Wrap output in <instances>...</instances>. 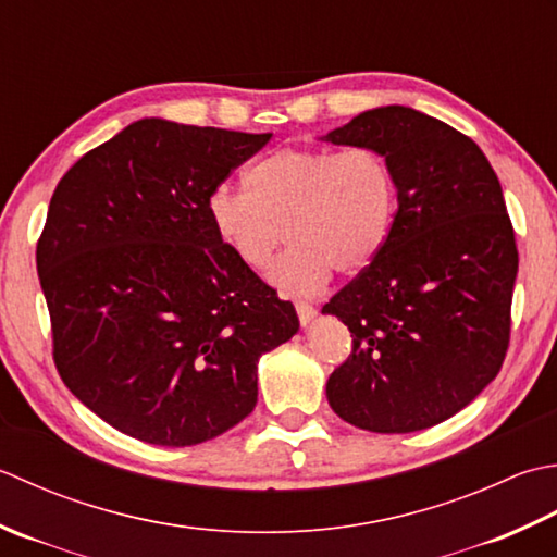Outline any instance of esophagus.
Returning a JSON list of instances; mask_svg holds the SVG:
<instances>
[{
    "label": "esophagus",
    "instance_id": "esophagus-1",
    "mask_svg": "<svg viewBox=\"0 0 557 557\" xmlns=\"http://www.w3.org/2000/svg\"><path fill=\"white\" fill-rule=\"evenodd\" d=\"M295 312H298V320L305 326V324H310L314 320L317 308H314V305H310V302H295Z\"/></svg>",
    "mask_w": 557,
    "mask_h": 557
}]
</instances>
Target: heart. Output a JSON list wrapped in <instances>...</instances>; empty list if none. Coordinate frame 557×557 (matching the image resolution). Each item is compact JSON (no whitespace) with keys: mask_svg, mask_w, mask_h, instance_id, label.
I'll return each instance as SVG.
<instances>
[{"mask_svg":"<svg viewBox=\"0 0 557 557\" xmlns=\"http://www.w3.org/2000/svg\"><path fill=\"white\" fill-rule=\"evenodd\" d=\"M245 187H215L209 221L252 271L271 264L286 231L290 247L269 274L286 293L312 295L334 269L360 274L389 240L396 180L387 158L370 146L271 151L247 168Z\"/></svg>","mask_w":557,"mask_h":557,"instance_id":"heart-1","label":"heart"}]
</instances>
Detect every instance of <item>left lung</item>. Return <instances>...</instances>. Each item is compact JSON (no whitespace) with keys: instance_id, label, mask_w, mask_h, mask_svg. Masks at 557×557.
I'll return each mask as SVG.
<instances>
[{"instance_id":"left-lung-1","label":"left lung","mask_w":557,"mask_h":557,"mask_svg":"<svg viewBox=\"0 0 557 557\" xmlns=\"http://www.w3.org/2000/svg\"><path fill=\"white\" fill-rule=\"evenodd\" d=\"M322 141L380 151L399 201L380 257L322 308L354 336L329 406L370 433L433 428L507 354L519 255L503 187L467 134L413 108L360 112Z\"/></svg>"}]
</instances>
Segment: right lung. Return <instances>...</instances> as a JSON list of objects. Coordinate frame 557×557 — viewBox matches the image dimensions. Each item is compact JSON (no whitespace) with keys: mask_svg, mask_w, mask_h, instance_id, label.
Here are the masks:
<instances>
[{"mask_svg":"<svg viewBox=\"0 0 557 557\" xmlns=\"http://www.w3.org/2000/svg\"><path fill=\"white\" fill-rule=\"evenodd\" d=\"M271 134L139 120L50 199L38 276L62 382L120 433L189 447L252 413L298 314L225 247L207 199Z\"/></svg>","mask_w":557,"mask_h":557,"instance_id":"add662e5","label":"right lung"}]
</instances>
